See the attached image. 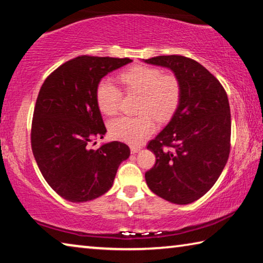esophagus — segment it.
I'll list each match as a JSON object with an SVG mask.
<instances>
[{
  "mask_svg": "<svg viewBox=\"0 0 263 263\" xmlns=\"http://www.w3.org/2000/svg\"><path fill=\"white\" fill-rule=\"evenodd\" d=\"M140 146H131V152L132 153H138L140 151Z\"/></svg>",
  "mask_w": 263,
  "mask_h": 263,
  "instance_id": "esophagus-1",
  "label": "esophagus"
}]
</instances>
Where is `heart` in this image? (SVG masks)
I'll return each instance as SVG.
<instances>
[{
    "instance_id": "b5f03b06",
    "label": "heart",
    "mask_w": 263,
    "mask_h": 263,
    "mask_svg": "<svg viewBox=\"0 0 263 263\" xmlns=\"http://www.w3.org/2000/svg\"><path fill=\"white\" fill-rule=\"evenodd\" d=\"M125 92L140 93L137 105L138 116L120 117L109 124V132L115 139L131 145H139L156 130V123L172 117L181 98V84L174 73H162L160 69L148 65H135L118 76ZM122 92L109 79L99 82L96 101L102 114L114 116L119 107Z\"/></svg>"
}]
</instances>
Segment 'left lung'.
<instances>
[{"label": "left lung", "mask_w": 263, "mask_h": 263, "mask_svg": "<svg viewBox=\"0 0 263 263\" xmlns=\"http://www.w3.org/2000/svg\"><path fill=\"white\" fill-rule=\"evenodd\" d=\"M144 62L170 69L181 84L180 103L173 117L147 145L156 164L145 173L146 184L158 197L187 205L213 187L228 160L227 93L205 66L191 58L170 55Z\"/></svg>", "instance_id": "obj_1"}]
</instances>
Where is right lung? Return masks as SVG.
Returning <instances> with one entry per match:
<instances>
[{
	"label": "right lung",
	"mask_w": 263,
	"mask_h": 263,
	"mask_svg": "<svg viewBox=\"0 0 263 263\" xmlns=\"http://www.w3.org/2000/svg\"><path fill=\"white\" fill-rule=\"evenodd\" d=\"M130 58L79 56L57 68L42 85L31 125V148L42 176L62 198L85 202L109 191L119 165L130 157L120 141L89 147L106 127L96 89ZM96 144V143H95Z\"/></svg>",
	"instance_id": "add662e5"
}]
</instances>
